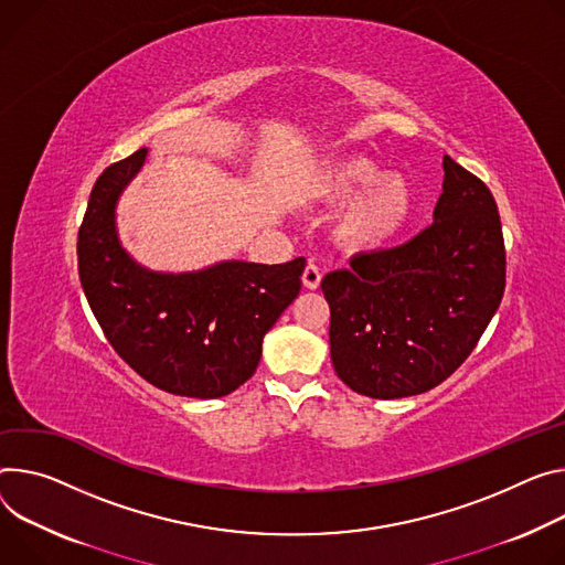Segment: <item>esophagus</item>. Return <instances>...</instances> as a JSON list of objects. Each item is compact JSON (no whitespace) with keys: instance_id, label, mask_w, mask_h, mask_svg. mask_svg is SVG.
<instances>
[{"instance_id":"1","label":"esophagus","mask_w":565,"mask_h":565,"mask_svg":"<svg viewBox=\"0 0 565 565\" xmlns=\"http://www.w3.org/2000/svg\"><path fill=\"white\" fill-rule=\"evenodd\" d=\"M301 281H303V286L309 288V290H316V288H320V281H322V270H320L316 264H309V266H306L303 275H301Z\"/></svg>"}]
</instances>
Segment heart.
<instances>
[{"mask_svg":"<svg viewBox=\"0 0 565 565\" xmlns=\"http://www.w3.org/2000/svg\"><path fill=\"white\" fill-rule=\"evenodd\" d=\"M311 191L329 204L350 202L338 218V234L353 249L387 247L403 234L415 212V191L405 175L383 173L379 164L361 156L322 169Z\"/></svg>","mask_w":565,"mask_h":565,"instance_id":"heart-1","label":"heart"}]
</instances>
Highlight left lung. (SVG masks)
<instances>
[{"mask_svg":"<svg viewBox=\"0 0 565 565\" xmlns=\"http://www.w3.org/2000/svg\"><path fill=\"white\" fill-rule=\"evenodd\" d=\"M433 225L409 243L358 254L322 279L331 361L353 392L403 398L467 361L504 292V243L487 184L444 156Z\"/></svg>","mask_w":565,"mask_h":565,"instance_id":"1","label":"left lung"}]
</instances>
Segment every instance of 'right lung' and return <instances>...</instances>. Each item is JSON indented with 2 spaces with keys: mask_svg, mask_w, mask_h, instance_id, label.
<instances>
[{
  "mask_svg": "<svg viewBox=\"0 0 565 565\" xmlns=\"http://www.w3.org/2000/svg\"><path fill=\"white\" fill-rule=\"evenodd\" d=\"M146 158L139 148L96 180L78 232L81 286L108 342L141 379L178 396L218 398L256 372L264 335L299 295L306 259H232L191 273L137 264L121 245L117 204Z\"/></svg>",
  "mask_w": 565,
  "mask_h": 565,
  "instance_id": "obj_1",
  "label": "right lung"
}]
</instances>
